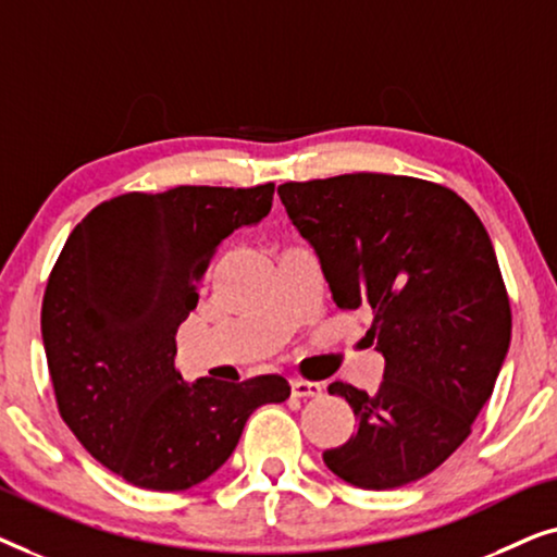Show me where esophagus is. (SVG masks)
Instances as JSON below:
<instances>
[{
  "label": "esophagus",
  "instance_id": "34e87169",
  "mask_svg": "<svg viewBox=\"0 0 557 557\" xmlns=\"http://www.w3.org/2000/svg\"><path fill=\"white\" fill-rule=\"evenodd\" d=\"M324 387L319 383H311V380H292V393L294 398H319Z\"/></svg>",
  "mask_w": 557,
  "mask_h": 557
}]
</instances>
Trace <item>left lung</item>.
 <instances>
[{
  "label": "left lung",
  "instance_id": "left-lung-1",
  "mask_svg": "<svg viewBox=\"0 0 557 557\" xmlns=\"http://www.w3.org/2000/svg\"><path fill=\"white\" fill-rule=\"evenodd\" d=\"M278 197L322 263L339 309L370 314L385 357L380 391L332 383L357 416L324 463L360 490H395L438 469L492 398L512 337L497 256L454 189L357 172L286 182Z\"/></svg>",
  "mask_w": 557,
  "mask_h": 557
}]
</instances>
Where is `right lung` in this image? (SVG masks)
<instances>
[{
  "mask_svg": "<svg viewBox=\"0 0 557 557\" xmlns=\"http://www.w3.org/2000/svg\"><path fill=\"white\" fill-rule=\"evenodd\" d=\"M273 182L126 193L67 235L42 299L58 410L83 448L128 484L182 492L235 451L248 416L284 403L281 375L243 383L174 368L180 324L220 243L271 212Z\"/></svg>",
  "mask_w": 557,
  "mask_h": 557,
  "instance_id": "1",
  "label": "right lung"
}]
</instances>
